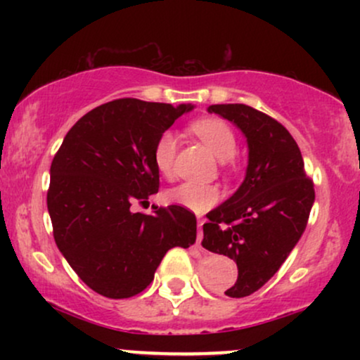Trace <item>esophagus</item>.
<instances>
[{"label":"esophagus","mask_w":360,"mask_h":360,"mask_svg":"<svg viewBox=\"0 0 360 360\" xmlns=\"http://www.w3.org/2000/svg\"><path fill=\"white\" fill-rule=\"evenodd\" d=\"M203 223L205 220H198V237H196L198 247H201V238H203Z\"/></svg>","instance_id":"34e87169"}]
</instances>
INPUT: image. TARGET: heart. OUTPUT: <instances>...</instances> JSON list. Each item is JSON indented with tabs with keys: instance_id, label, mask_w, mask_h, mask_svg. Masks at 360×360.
Here are the masks:
<instances>
[{
	"instance_id": "b5f03b06",
	"label": "heart",
	"mask_w": 360,
	"mask_h": 360,
	"mask_svg": "<svg viewBox=\"0 0 360 360\" xmlns=\"http://www.w3.org/2000/svg\"><path fill=\"white\" fill-rule=\"evenodd\" d=\"M191 130L198 135L206 147L213 152L220 160L232 159L237 152V137L232 127L220 118H203L191 125ZM177 154V137L171 130L164 131L157 139L152 159L157 171L164 177L174 176ZM167 200L171 203L183 206L191 212L201 213L210 210L220 200V189L212 184L183 183L172 188L167 193Z\"/></svg>"
}]
</instances>
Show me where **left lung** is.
<instances>
[{"label":"left lung","mask_w":360,"mask_h":360,"mask_svg":"<svg viewBox=\"0 0 360 360\" xmlns=\"http://www.w3.org/2000/svg\"><path fill=\"white\" fill-rule=\"evenodd\" d=\"M242 130L249 147L245 179L212 210L201 245L233 259L237 283L225 291L243 298L269 281L303 235L315 201L298 143L278 120L247 105H212Z\"/></svg>","instance_id":"obj_1"}]
</instances>
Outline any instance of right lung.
<instances>
[{
  "label": "right lung",
  "mask_w": 360,
  "mask_h": 360,
  "mask_svg": "<svg viewBox=\"0 0 360 360\" xmlns=\"http://www.w3.org/2000/svg\"><path fill=\"white\" fill-rule=\"evenodd\" d=\"M193 108L135 98L105 103L77 120L53 157L47 191L53 238L98 295H139L169 249L196 242V217L183 206H154L152 214L130 210L159 191L157 139Z\"/></svg>",
  "instance_id": "1"
}]
</instances>
